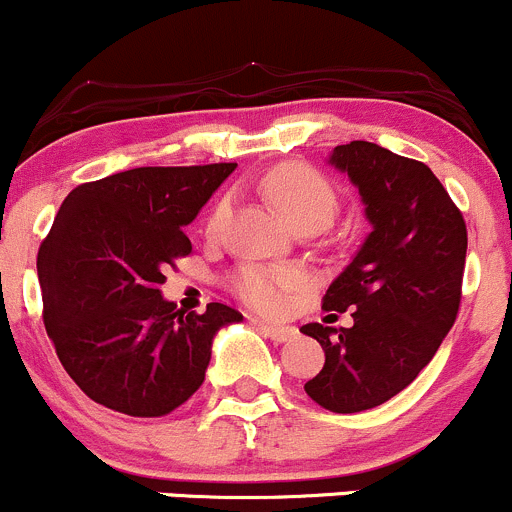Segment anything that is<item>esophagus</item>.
Returning <instances> with one entry per match:
<instances>
[{
	"label": "esophagus",
	"instance_id": "34e87169",
	"mask_svg": "<svg viewBox=\"0 0 512 512\" xmlns=\"http://www.w3.org/2000/svg\"><path fill=\"white\" fill-rule=\"evenodd\" d=\"M263 335L271 337L273 342H288L295 335V328H288V325H268L263 320H254Z\"/></svg>",
	"mask_w": 512,
	"mask_h": 512
}]
</instances>
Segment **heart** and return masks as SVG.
<instances>
[{
    "label": "heart",
    "mask_w": 512,
    "mask_h": 512,
    "mask_svg": "<svg viewBox=\"0 0 512 512\" xmlns=\"http://www.w3.org/2000/svg\"><path fill=\"white\" fill-rule=\"evenodd\" d=\"M261 187L266 197L273 202V207L291 224L308 219L328 224L337 209V194L333 184L320 175L318 170H313V167L295 165V162L278 165L271 172H266ZM226 212H229V202L221 199L207 219L209 234L219 229ZM300 286H303V276L293 271V268L261 266V263L241 266L234 273V278H231V291L239 295V300H244L249 308L258 310V313L268 315L281 313L288 303V295Z\"/></svg>",
    "instance_id": "1"
}]
</instances>
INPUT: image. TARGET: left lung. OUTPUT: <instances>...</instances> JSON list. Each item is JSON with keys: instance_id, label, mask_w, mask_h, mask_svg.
Here are the masks:
<instances>
[{"instance_id": "8db88e82", "label": "left lung", "mask_w": 512, "mask_h": 512, "mask_svg": "<svg viewBox=\"0 0 512 512\" xmlns=\"http://www.w3.org/2000/svg\"><path fill=\"white\" fill-rule=\"evenodd\" d=\"M330 165L360 189L372 231L323 295L325 310H352V328H300L325 350L305 392L323 409L355 414L409 387L436 355L461 305L468 234L424 162L352 140Z\"/></svg>"}]
</instances>
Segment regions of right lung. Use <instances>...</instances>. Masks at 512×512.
I'll return each instance as SVG.
<instances>
[{
  "mask_svg": "<svg viewBox=\"0 0 512 512\" xmlns=\"http://www.w3.org/2000/svg\"><path fill=\"white\" fill-rule=\"evenodd\" d=\"M236 162L135 167L78 184L36 258L44 325L63 370L103 407L165 416L204 382L212 340L244 315L184 313L162 298L165 268L192 254L184 226Z\"/></svg>",
  "mask_w": 512,
  "mask_h": 512,
  "instance_id": "add662e5",
  "label": "right lung"
}]
</instances>
